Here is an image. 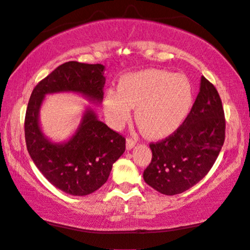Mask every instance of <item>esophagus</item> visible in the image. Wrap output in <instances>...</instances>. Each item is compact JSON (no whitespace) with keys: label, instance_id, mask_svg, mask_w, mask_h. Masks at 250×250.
<instances>
[{"label":"esophagus","instance_id":"obj_1","mask_svg":"<svg viewBox=\"0 0 250 250\" xmlns=\"http://www.w3.org/2000/svg\"><path fill=\"white\" fill-rule=\"evenodd\" d=\"M135 143L136 141L132 139V137H128L127 140H126V149L127 150H132L134 146H135Z\"/></svg>","mask_w":250,"mask_h":250}]
</instances>
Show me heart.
<instances>
[{"mask_svg": "<svg viewBox=\"0 0 250 250\" xmlns=\"http://www.w3.org/2000/svg\"><path fill=\"white\" fill-rule=\"evenodd\" d=\"M193 104V89L184 75L165 70H144L122 78L119 89L107 90L104 115L121 128L137 107V122L146 135L159 140L172 134L185 121Z\"/></svg>", "mask_w": 250, "mask_h": 250, "instance_id": "1", "label": "heart"}]
</instances>
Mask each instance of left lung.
Returning a JSON list of instances; mask_svg holds the SVG:
<instances>
[{"instance_id": "obj_1", "label": "left lung", "mask_w": 250, "mask_h": 250, "mask_svg": "<svg viewBox=\"0 0 250 250\" xmlns=\"http://www.w3.org/2000/svg\"><path fill=\"white\" fill-rule=\"evenodd\" d=\"M226 137V119L215 86L201 78L189 114L167 139L151 143L152 160L143 172L147 185L165 195L184 193L204 178Z\"/></svg>"}]
</instances>
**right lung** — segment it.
<instances>
[{"mask_svg":"<svg viewBox=\"0 0 250 250\" xmlns=\"http://www.w3.org/2000/svg\"><path fill=\"white\" fill-rule=\"evenodd\" d=\"M104 72L101 64L64 63L35 86L28 103L24 137L29 154L52 185L74 196L91 194L107 182L114 162L124 153L125 137L100 122L88 107L70 140L52 142L42 131L39 111L49 93L74 92L100 104Z\"/></svg>","mask_w":250,"mask_h":250,"instance_id":"add662e5","label":"right lung"}]
</instances>
